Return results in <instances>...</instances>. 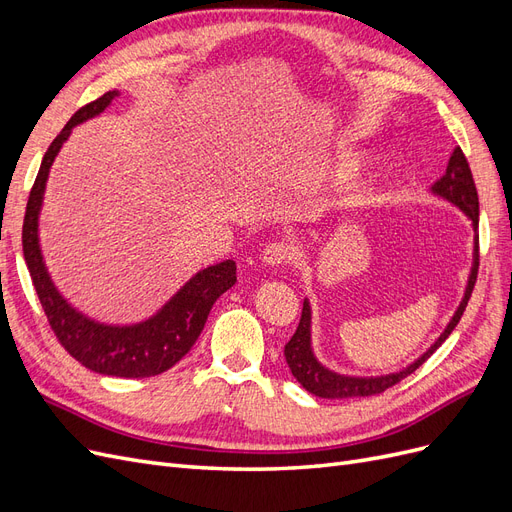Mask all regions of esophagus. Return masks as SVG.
Segmentation results:
<instances>
[{"label": "esophagus", "mask_w": 512, "mask_h": 512, "mask_svg": "<svg viewBox=\"0 0 512 512\" xmlns=\"http://www.w3.org/2000/svg\"><path fill=\"white\" fill-rule=\"evenodd\" d=\"M290 258H292L290 247L286 243H280V241L269 243L260 254L262 265H267V267H280V265H284V262H288Z\"/></svg>", "instance_id": "34e87169"}]
</instances>
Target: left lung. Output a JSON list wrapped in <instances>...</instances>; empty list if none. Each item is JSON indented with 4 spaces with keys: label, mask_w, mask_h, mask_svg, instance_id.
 <instances>
[{
    "label": "left lung",
    "mask_w": 512,
    "mask_h": 512,
    "mask_svg": "<svg viewBox=\"0 0 512 512\" xmlns=\"http://www.w3.org/2000/svg\"><path fill=\"white\" fill-rule=\"evenodd\" d=\"M431 192L453 203L459 207L463 213L472 220L474 228V256H472V271L468 277V286L466 292H463V299L457 307V312L453 314L451 322L446 324L444 333L431 344L427 352H423L414 363L408 367L395 371V374H386V376H371V378H359V376H344L337 374V371H331L329 367H324L312 350V307H309V301H303V312L299 327L290 337V342L284 348L286 363L292 371V376L297 378V382L303 386L305 391H309L316 397L324 399H344V397H369V395H378L386 389H391L393 384L399 380H404L410 376L412 371L421 367L429 356L436 352L444 342L446 337L453 333L457 327V322L461 320L463 312H466V305L472 297V290L476 284V275H478V194H476V185L472 179V170L470 164L463 156V151L457 147L453 151L451 160H448L446 173L431 185Z\"/></svg>",
    "instance_id": "8db88e82"
}]
</instances>
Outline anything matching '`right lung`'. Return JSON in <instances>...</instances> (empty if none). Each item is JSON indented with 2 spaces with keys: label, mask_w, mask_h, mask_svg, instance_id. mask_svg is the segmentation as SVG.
<instances>
[{
  "label": "right lung",
  "mask_w": 512,
  "mask_h": 512,
  "mask_svg": "<svg viewBox=\"0 0 512 512\" xmlns=\"http://www.w3.org/2000/svg\"><path fill=\"white\" fill-rule=\"evenodd\" d=\"M117 96L119 91H108L102 98L79 108L64 130L57 134L49 151L44 153L25 209L23 256L46 320H49L59 344L70 352V356H74L87 369L96 371V374L117 378H149L170 369L190 352L205 327L213 303L237 282V265L235 260H224L198 271L158 314H153L145 322L130 324V327H113V324L91 320L76 312L57 292L49 271L44 267L38 243V215L46 179H49L55 156L61 145L68 141L72 128L100 115Z\"/></svg>",
  "instance_id": "add662e5"
}]
</instances>
